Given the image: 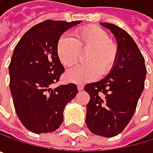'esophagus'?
Segmentation results:
<instances>
[{
	"instance_id": "1",
	"label": "esophagus",
	"mask_w": 153,
	"mask_h": 153,
	"mask_svg": "<svg viewBox=\"0 0 153 153\" xmlns=\"http://www.w3.org/2000/svg\"><path fill=\"white\" fill-rule=\"evenodd\" d=\"M83 89H84V87H83V85H81V84H80V85H78V91H82Z\"/></svg>"
}]
</instances>
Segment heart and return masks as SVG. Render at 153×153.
I'll use <instances>...</instances> for the list:
<instances>
[{
    "label": "heart",
    "mask_w": 153,
    "mask_h": 153,
    "mask_svg": "<svg viewBox=\"0 0 153 153\" xmlns=\"http://www.w3.org/2000/svg\"><path fill=\"white\" fill-rule=\"evenodd\" d=\"M86 64L69 69L65 79L73 83L84 84L96 80L99 75H106L114 68L117 55V45L109 39L108 34L97 26L80 28L74 34V38L62 36L57 43V54L61 62L67 67L78 62L81 54Z\"/></svg>",
    "instance_id": "obj_1"
}]
</instances>
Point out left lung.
I'll list each match as a JSON object with an SVG mask.
<instances>
[{
    "label": "left lung",
    "instance_id": "8db88e82",
    "mask_svg": "<svg viewBox=\"0 0 153 153\" xmlns=\"http://www.w3.org/2000/svg\"><path fill=\"white\" fill-rule=\"evenodd\" d=\"M100 25L114 35L118 55L104 79L84 87L91 97L86 125L94 134L114 137L126 127L135 112L144 89L146 68L136 43L126 30L110 23Z\"/></svg>",
    "mask_w": 153,
    "mask_h": 153
}]
</instances>
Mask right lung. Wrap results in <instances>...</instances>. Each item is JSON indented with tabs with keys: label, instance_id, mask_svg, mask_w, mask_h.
Instances as JSON below:
<instances>
[{
	"label": "right lung",
	"instance_id": "obj_1",
	"mask_svg": "<svg viewBox=\"0 0 153 153\" xmlns=\"http://www.w3.org/2000/svg\"><path fill=\"white\" fill-rule=\"evenodd\" d=\"M80 23L45 20L27 30L14 48L9 66L10 89L19 119L32 133L57 130L65 106L78 93L73 83L52 85L64 71L57 54L58 40Z\"/></svg>",
	"mask_w": 153,
	"mask_h": 153
}]
</instances>
